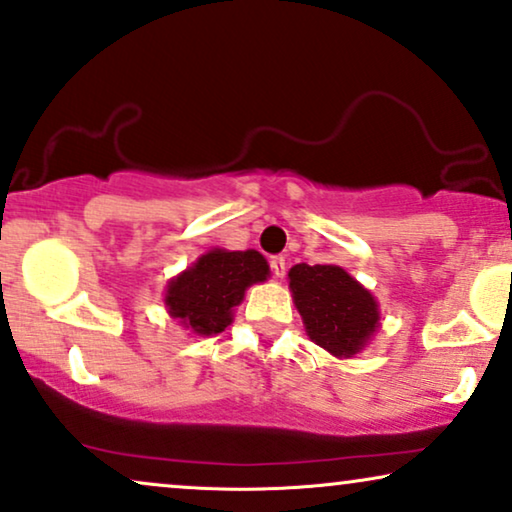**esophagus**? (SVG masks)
Listing matches in <instances>:
<instances>
[{"mask_svg": "<svg viewBox=\"0 0 512 512\" xmlns=\"http://www.w3.org/2000/svg\"><path fill=\"white\" fill-rule=\"evenodd\" d=\"M270 268H272V272H275V277H284V272H287V258L272 256L270 258Z\"/></svg>", "mask_w": 512, "mask_h": 512, "instance_id": "esophagus-1", "label": "esophagus"}]
</instances>
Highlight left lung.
<instances>
[{"label": "left lung", "instance_id": "8db88e82", "mask_svg": "<svg viewBox=\"0 0 512 512\" xmlns=\"http://www.w3.org/2000/svg\"><path fill=\"white\" fill-rule=\"evenodd\" d=\"M289 287L310 341L336 357L360 353L378 327V305L362 284L338 265L298 263Z\"/></svg>", "mask_w": 512, "mask_h": 512}]
</instances>
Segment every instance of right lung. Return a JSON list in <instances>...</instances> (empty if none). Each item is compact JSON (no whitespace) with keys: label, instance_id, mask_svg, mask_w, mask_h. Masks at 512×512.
Wrapping results in <instances>:
<instances>
[{"label":"right lung","instance_id":"1","mask_svg":"<svg viewBox=\"0 0 512 512\" xmlns=\"http://www.w3.org/2000/svg\"><path fill=\"white\" fill-rule=\"evenodd\" d=\"M268 272V261L254 249H214L169 284L164 303L195 334H221L249 284L263 282Z\"/></svg>","mask_w":512,"mask_h":512}]
</instances>
